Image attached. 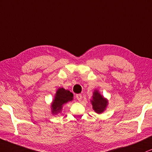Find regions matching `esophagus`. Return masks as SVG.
<instances>
[{"label":"esophagus","mask_w":152,"mask_h":152,"mask_svg":"<svg viewBox=\"0 0 152 152\" xmlns=\"http://www.w3.org/2000/svg\"><path fill=\"white\" fill-rule=\"evenodd\" d=\"M76 97L78 101H80V100H81V99H82V95H80V94H78V95H76Z\"/></svg>","instance_id":"34e87169"}]
</instances>
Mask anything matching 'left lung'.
<instances>
[{
    "mask_svg": "<svg viewBox=\"0 0 152 152\" xmlns=\"http://www.w3.org/2000/svg\"><path fill=\"white\" fill-rule=\"evenodd\" d=\"M90 103L93 106L95 113L100 114L106 110L109 104V101L104 97L97 89H95L93 93V96L90 99Z\"/></svg>",
    "mask_w": 152,
    "mask_h": 152,
    "instance_id": "8db88e82",
    "label": "left lung"
}]
</instances>
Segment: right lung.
<instances>
[{"label": "right lung", "instance_id": "right-lung-1", "mask_svg": "<svg viewBox=\"0 0 152 152\" xmlns=\"http://www.w3.org/2000/svg\"><path fill=\"white\" fill-rule=\"evenodd\" d=\"M74 99V95L69 90H65L64 88H59L55 94L51 102L50 108L53 115L60 114L65 104Z\"/></svg>", "mask_w": 152, "mask_h": 152}]
</instances>
